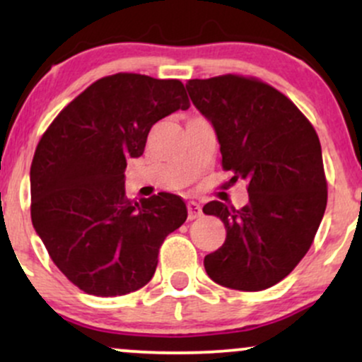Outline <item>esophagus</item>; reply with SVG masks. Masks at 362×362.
I'll return each instance as SVG.
<instances>
[{
  "label": "esophagus",
  "instance_id": "obj_1",
  "mask_svg": "<svg viewBox=\"0 0 362 362\" xmlns=\"http://www.w3.org/2000/svg\"><path fill=\"white\" fill-rule=\"evenodd\" d=\"M187 214H189V219H195V218H199V216L202 214V209H201V206L197 204V202H189V204H187Z\"/></svg>",
  "mask_w": 362,
  "mask_h": 362
}]
</instances>
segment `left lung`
<instances>
[{
    "instance_id": "obj_1",
    "label": "left lung",
    "mask_w": 362,
    "mask_h": 362,
    "mask_svg": "<svg viewBox=\"0 0 362 362\" xmlns=\"http://www.w3.org/2000/svg\"><path fill=\"white\" fill-rule=\"evenodd\" d=\"M185 86L213 124L223 170L248 184L242 209L219 201L202 207L226 228L224 243L204 257L207 276L238 291L271 288L306 255L325 213L317 131L284 93L257 78L223 74Z\"/></svg>"
}]
</instances>
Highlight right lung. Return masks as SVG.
I'll use <instances>...</instances> for the list:
<instances>
[{
	"mask_svg": "<svg viewBox=\"0 0 362 362\" xmlns=\"http://www.w3.org/2000/svg\"><path fill=\"white\" fill-rule=\"evenodd\" d=\"M189 107L182 81L117 73L69 102L37 144L32 224L57 269L86 294L122 296L148 284L163 240L185 223L175 194L129 201L124 172L158 120Z\"/></svg>",
	"mask_w": 362,
	"mask_h": 362,
	"instance_id": "1",
	"label": "right lung"
}]
</instances>
